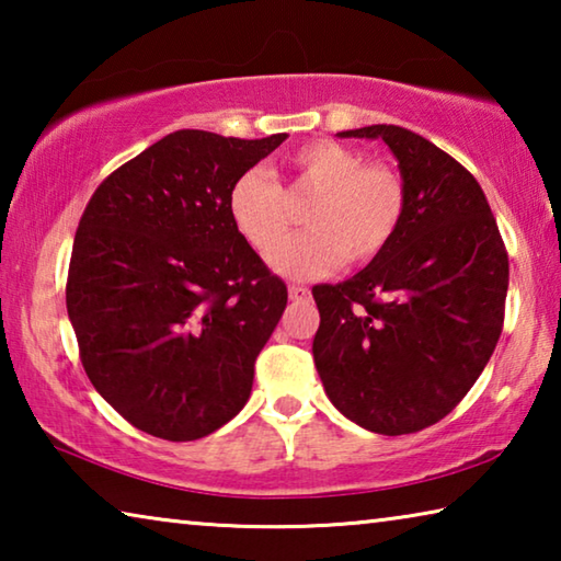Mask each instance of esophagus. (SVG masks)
<instances>
[{"mask_svg":"<svg viewBox=\"0 0 561 561\" xmlns=\"http://www.w3.org/2000/svg\"><path fill=\"white\" fill-rule=\"evenodd\" d=\"M309 289L307 287H299V284H291L289 287V299L291 301H304V299H309Z\"/></svg>","mask_w":561,"mask_h":561,"instance_id":"1","label":"esophagus"}]
</instances>
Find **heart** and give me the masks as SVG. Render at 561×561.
Segmentation results:
<instances>
[{
    "label": "heart",
    "mask_w": 561,
    "mask_h": 561,
    "mask_svg": "<svg viewBox=\"0 0 561 561\" xmlns=\"http://www.w3.org/2000/svg\"><path fill=\"white\" fill-rule=\"evenodd\" d=\"M299 192L316 193L305 214L312 230L274 254V270L287 277H319L346 260L374 262L403 225L405 185L398 170L336 140L294 150L284 187L264 168L244 170L227 193V213L252 250L272 254L290 226L286 195Z\"/></svg>",
    "instance_id": "b5f03b06"
}]
</instances>
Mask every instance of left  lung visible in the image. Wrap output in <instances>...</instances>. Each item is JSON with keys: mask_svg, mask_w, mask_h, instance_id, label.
<instances>
[{"mask_svg": "<svg viewBox=\"0 0 561 561\" xmlns=\"http://www.w3.org/2000/svg\"><path fill=\"white\" fill-rule=\"evenodd\" d=\"M339 136L393 150L405 215L381 257L311 289L314 364L329 401L360 428L417 433L462 401L497 346L507 250L478 180L431 140L401 126Z\"/></svg>", "mask_w": 561, "mask_h": 561, "instance_id": "8db88e82", "label": "left lung"}]
</instances>
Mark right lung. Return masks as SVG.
<instances>
[{
    "label": "right lung",
    "mask_w": 561,
    "mask_h": 561,
    "mask_svg": "<svg viewBox=\"0 0 561 561\" xmlns=\"http://www.w3.org/2000/svg\"><path fill=\"white\" fill-rule=\"evenodd\" d=\"M284 138L175 130L113 170L81 215L66 309L83 371L138 431L205 438L250 398L287 284L234 230L227 193Z\"/></svg>",
    "instance_id": "obj_1"
}]
</instances>
